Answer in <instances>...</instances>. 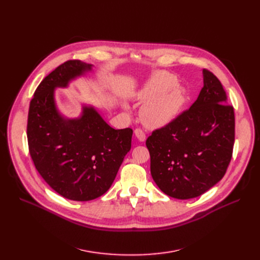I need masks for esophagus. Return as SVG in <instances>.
<instances>
[{"instance_id":"obj_1","label":"esophagus","mask_w":260,"mask_h":260,"mask_svg":"<svg viewBox=\"0 0 260 260\" xmlns=\"http://www.w3.org/2000/svg\"><path fill=\"white\" fill-rule=\"evenodd\" d=\"M135 135H136V137L138 138L139 141H142V142L145 141L146 136H145V133L141 128H136L135 129Z\"/></svg>"}]
</instances>
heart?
Returning <instances> with one entry per match:
<instances>
[{
	"label": "heart",
	"mask_w": 260,
	"mask_h": 260,
	"mask_svg": "<svg viewBox=\"0 0 260 260\" xmlns=\"http://www.w3.org/2000/svg\"><path fill=\"white\" fill-rule=\"evenodd\" d=\"M177 79L168 73H159L148 80L138 93V99L145 103L140 112L143 124L149 128L168 125L182 109L186 90L176 84Z\"/></svg>",
	"instance_id": "b5f03b06"
}]
</instances>
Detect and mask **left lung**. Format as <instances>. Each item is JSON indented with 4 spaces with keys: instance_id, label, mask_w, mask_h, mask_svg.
<instances>
[{
    "instance_id": "8db88e82",
    "label": "left lung",
    "mask_w": 260,
    "mask_h": 260,
    "mask_svg": "<svg viewBox=\"0 0 260 260\" xmlns=\"http://www.w3.org/2000/svg\"><path fill=\"white\" fill-rule=\"evenodd\" d=\"M218 78L203 70L197 100L146 139L151 174L163 193L190 199L222 179L233 154L234 107Z\"/></svg>"
}]
</instances>
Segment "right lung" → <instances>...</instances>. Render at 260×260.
<instances>
[{
	"label": "right lung",
	"instance_id": "right-lung-1",
	"mask_svg": "<svg viewBox=\"0 0 260 260\" xmlns=\"http://www.w3.org/2000/svg\"><path fill=\"white\" fill-rule=\"evenodd\" d=\"M90 70V64L79 60L59 65L37 87L27 120L37 171L58 194L75 201L102 196L132 145V128L111 127L92 107L84 106L78 119H65L57 111L53 89Z\"/></svg>",
	"mask_w": 260,
	"mask_h": 260
}]
</instances>
